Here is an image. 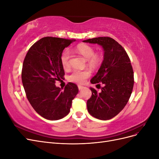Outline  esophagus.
I'll use <instances>...</instances> for the list:
<instances>
[{
  "instance_id": "esophagus-1",
  "label": "esophagus",
  "mask_w": 159,
  "mask_h": 159,
  "mask_svg": "<svg viewBox=\"0 0 159 159\" xmlns=\"http://www.w3.org/2000/svg\"><path fill=\"white\" fill-rule=\"evenodd\" d=\"M78 89H79V90L80 91V90L84 89V87H83V86H81V85H78Z\"/></svg>"
}]
</instances>
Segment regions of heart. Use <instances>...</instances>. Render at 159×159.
Returning <instances> with one entry per match:
<instances>
[{"mask_svg":"<svg viewBox=\"0 0 159 159\" xmlns=\"http://www.w3.org/2000/svg\"><path fill=\"white\" fill-rule=\"evenodd\" d=\"M74 52L82 56L85 59L88 60V64L91 66L95 67L99 65L101 61L100 57L95 54V50L92 47L85 44H80L74 49ZM61 64L64 69L70 68V53L68 50L62 53L60 57ZM90 75L88 70H74L69 76V79L73 82L83 84L85 80Z\"/></svg>","mask_w":159,"mask_h":159,"instance_id":"obj_1","label":"heart"}]
</instances>
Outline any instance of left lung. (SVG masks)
I'll list each match as a JSON object with an SVG mask.
<instances>
[{
  "label": "left lung",
  "instance_id": "obj_1",
  "mask_svg": "<svg viewBox=\"0 0 159 159\" xmlns=\"http://www.w3.org/2000/svg\"><path fill=\"white\" fill-rule=\"evenodd\" d=\"M83 42L98 44L104 51L100 68L90 81L103 87L99 93L90 88L92 95L87 102L88 111L98 119H111L121 111L131 97L134 85L131 61L123 48L111 38L98 37Z\"/></svg>",
  "mask_w": 159,
  "mask_h": 159
}]
</instances>
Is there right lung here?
Wrapping results in <instances>:
<instances>
[{
	"label": "right lung",
	"mask_w": 159,
	"mask_h": 159,
	"mask_svg": "<svg viewBox=\"0 0 159 159\" xmlns=\"http://www.w3.org/2000/svg\"><path fill=\"white\" fill-rule=\"evenodd\" d=\"M75 41L42 38L30 47L24 60L22 81L27 99L34 109L46 119L54 121L66 117L78 93L75 84L68 83L63 91L55 85L65 75L60 60L62 52Z\"/></svg>",
	"instance_id": "obj_1"
}]
</instances>
